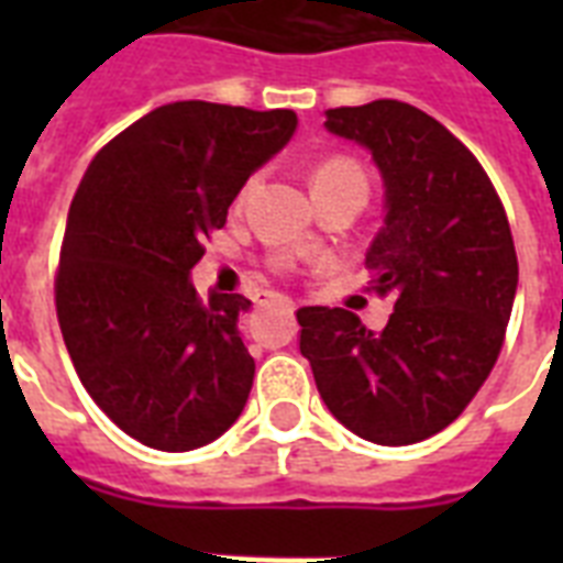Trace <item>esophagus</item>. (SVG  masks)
Masks as SVG:
<instances>
[{"mask_svg":"<svg viewBox=\"0 0 563 563\" xmlns=\"http://www.w3.org/2000/svg\"><path fill=\"white\" fill-rule=\"evenodd\" d=\"M268 300H272V295H265V298H263V300H256V303L263 307V303H268ZM280 303H283V307H286V309H289V312H291V309H295V307H291V300H289V298H280Z\"/></svg>","mask_w":563,"mask_h":563,"instance_id":"esophagus-1","label":"esophagus"}]
</instances>
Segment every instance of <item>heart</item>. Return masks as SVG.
<instances>
[{
	"mask_svg": "<svg viewBox=\"0 0 563 563\" xmlns=\"http://www.w3.org/2000/svg\"><path fill=\"white\" fill-rule=\"evenodd\" d=\"M330 184H356L368 192V178L356 161L351 157H330V161L318 163L312 172V189L330 187Z\"/></svg>",
	"mask_w": 563,
	"mask_h": 563,
	"instance_id": "b5f03b06",
	"label": "heart"
}]
</instances>
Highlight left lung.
Segmentation results:
<instances>
[{"label": "left lung", "mask_w": 563, "mask_h": 563, "mask_svg": "<svg viewBox=\"0 0 563 563\" xmlns=\"http://www.w3.org/2000/svg\"><path fill=\"white\" fill-rule=\"evenodd\" d=\"M385 184V228L365 265L394 298L383 333L339 307L298 309L318 394L365 441L402 446L450 427L497 365L517 291L506 207L471 148L406 101L327 110Z\"/></svg>", "instance_id": "left-lung-1"}]
</instances>
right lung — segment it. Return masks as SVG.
<instances>
[{"instance_id":"obj_1","label":"right lung","mask_w":563,"mask_h":563,"mask_svg":"<svg viewBox=\"0 0 563 563\" xmlns=\"http://www.w3.org/2000/svg\"><path fill=\"white\" fill-rule=\"evenodd\" d=\"M295 125V110L163 104L113 136L75 192L55 274L57 324L87 394L145 446L210 444L245 409L254 360L239 316L251 300H201L189 272Z\"/></svg>"}]
</instances>
